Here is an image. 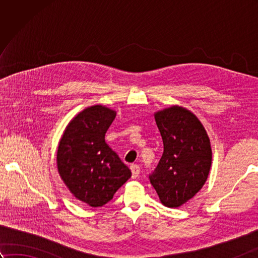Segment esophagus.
Listing matches in <instances>:
<instances>
[{
    "label": "esophagus",
    "instance_id": "obj_1",
    "mask_svg": "<svg viewBox=\"0 0 258 258\" xmlns=\"http://www.w3.org/2000/svg\"><path fill=\"white\" fill-rule=\"evenodd\" d=\"M131 171H132V177L136 178V177L139 176L141 168H140V166L138 165V164H132V165H131Z\"/></svg>",
    "mask_w": 258,
    "mask_h": 258
}]
</instances>
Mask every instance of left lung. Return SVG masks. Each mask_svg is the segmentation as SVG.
<instances>
[{"mask_svg":"<svg viewBox=\"0 0 258 258\" xmlns=\"http://www.w3.org/2000/svg\"><path fill=\"white\" fill-rule=\"evenodd\" d=\"M155 120L164 152L149 178L164 205L178 207L206 182L212 164L210 139L199 118L183 107L157 112Z\"/></svg>","mask_w":258,"mask_h":258,"instance_id":"left-lung-1","label":"left lung"}]
</instances>
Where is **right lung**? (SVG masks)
<instances>
[{"label":"right lung","mask_w":258,"mask_h":258,"mask_svg":"<svg viewBox=\"0 0 258 258\" xmlns=\"http://www.w3.org/2000/svg\"><path fill=\"white\" fill-rule=\"evenodd\" d=\"M115 112L102 105L75 116L59 141L57 168L76 199L92 207L105 205L132 176L131 169L105 142Z\"/></svg>","instance_id":"1"}]
</instances>
